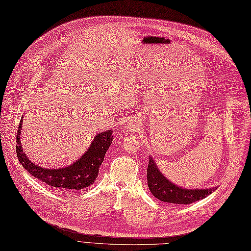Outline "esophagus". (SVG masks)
Returning <instances> with one entry per match:
<instances>
[{
  "label": "esophagus",
  "instance_id": "1",
  "mask_svg": "<svg viewBox=\"0 0 251 251\" xmlns=\"http://www.w3.org/2000/svg\"><path fill=\"white\" fill-rule=\"evenodd\" d=\"M141 126V121L138 116H135L134 118L130 119V122L127 125L128 130H138Z\"/></svg>",
  "mask_w": 251,
  "mask_h": 251
}]
</instances>
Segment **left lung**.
I'll return each instance as SVG.
<instances>
[{"instance_id":"8db88e82","label":"left lung","mask_w":251,"mask_h":251,"mask_svg":"<svg viewBox=\"0 0 251 251\" xmlns=\"http://www.w3.org/2000/svg\"><path fill=\"white\" fill-rule=\"evenodd\" d=\"M147 182L150 192L162 202L170 204H190L211 194L217 187L209 189H186L176 186L166 178L157 168L154 159L149 157Z\"/></svg>"}]
</instances>
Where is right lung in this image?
I'll use <instances>...</instances> for the list:
<instances>
[{
    "mask_svg": "<svg viewBox=\"0 0 251 251\" xmlns=\"http://www.w3.org/2000/svg\"><path fill=\"white\" fill-rule=\"evenodd\" d=\"M22 118L17 129L16 152L19 162L30 175L47 185L73 192L85 189L95 183L105 153L112 143V132L110 129L96 135L89 149L73 164L60 169H45L30 161L23 152L20 142Z\"/></svg>",
    "mask_w": 251,
    "mask_h": 251,
    "instance_id": "add662e5",
    "label": "right lung"
}]
</instances>
